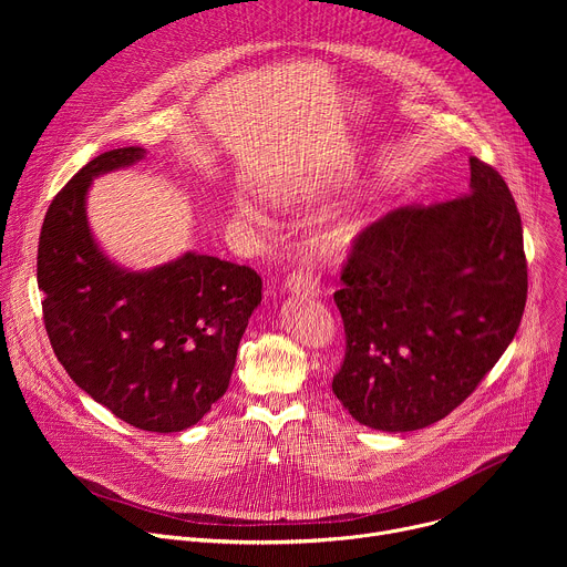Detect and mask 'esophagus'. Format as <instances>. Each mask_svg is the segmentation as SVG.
I'll return each mask as SVG.
<instances>
[{
	"label": "esophagus",
	"mask_w": 567,
	"mask_h": 567,
	"mask_svg": "<svg viewBox=\"0 0 567 567\" xmlns=\"http://www.w3.org/2000/svg\"><path fill=\"white\" fill-rule=\"evenodd\" d=\"M285 287H287L291 293H296V296H311V298H313V296L320 293L318 282H316L309 274H305V271H293V274L287 278Z\"/></svg>",
	"instance_id": "esophagus-1"
}]
</instances>
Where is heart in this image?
Here are the masks:
<instances>
[{
	"label": "heart",
	"mask_w": 567,
	"mask_h": 567,
	"mask_svg": "<svg viewBox=\"0 0 567 567\" xmlns=\"http://www.w3.org/2000/svg\"><path fill=\"white\" fill-rule=\"evenodd\" d=\"M228 213L233 219L245 226L258 228L267 224L265 210L247 195H233L228 202ZM368 224L370 221L363 215H343L328 221L326 226H320L313 235V247L318 256L326 260H343L357 247V241L368 230Z\"/></svg>",
	"instance_id": "heart-1"
}]
</instances>
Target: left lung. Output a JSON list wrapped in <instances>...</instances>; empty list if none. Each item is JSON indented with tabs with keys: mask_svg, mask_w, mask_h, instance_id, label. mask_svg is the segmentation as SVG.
Instances as JSON below:
<instances>
[{
	"mask_svg": "<svg viewBox=\"0 0 567 567\" xmlns=\"http://www.w3.org/2000/svg\"><path fill=\"white\" fill-rule=\"evenodd\" d=\"M468 166V195L388 213L343 267L334 302L348 348L332 390L368 429L406 433L444 420L520 326V213L492 166L475 156Z\"/></svg>",
	"mask_w": 567,
	"mask_h": 567,
	"instance_id": "obj_1",
	"label": "left lung"
}]
</instances>
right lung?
Here are the masks:
<instances>
[{
    "label": "right lung",
    "instance_id": "1",
    "mask_svg": "<svg viewBox=\"0 0 567 567\" xmlns=\"http://www.w3.org/2000/svg\"><path fill=\"white\" fill-rule=\"evenodd\" d=\"M143 158L141 145L99 154L55 195L38 287L51 348L73 383L134 429L179 433L226 392L262 278L197 251L143 271L116 265L92 233L87 195L96 177Z\"/></svg>",
    "mask_w": 567,
    "mask_h": 567
}]
</instances>
